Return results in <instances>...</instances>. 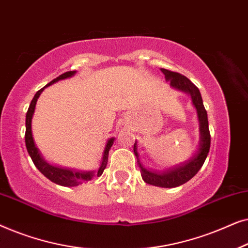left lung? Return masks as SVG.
<instances>
[{"instance_id": "8db88e82", "label": "left lung", "mask_w": 248, "mask_h": 248, "mask_svg": "<svg viewBox=\"0 0 248 248\" xmlns=\"http://www.w3.org/2000/svg\"><path fill=\"white\" fill-rule=\"evenodd\" d=\"M161 71L165 74L166 80L170 81L171 87L191 94L193 105H194L196 111H198V117L200 122V133H201L200 148L199 151L188 161L181 164L179 166H176L174 168L168 169V170L164 172H160V174L159 172L147 170V169L142 167L140 161L138 162L141 168L140 171L142 178H143V181L147 184L160 186V187H177V186L183 185L184 183L188 182L189 179L194 177L200 169H201L206 159V155L209 154L210 143H211V135H210L209 131L208 114H206L204 105H203V100L199 88L191 80H188L187 78L181 73L174 72V71L167 69H161ZM133 150L135 155L139 157L137 151V143H134Z\"/></svg>"}]
</instances>
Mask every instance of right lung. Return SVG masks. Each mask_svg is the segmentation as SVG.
Masks as SVG:
<instances>
[{
  "mask_svg": "<svg viewBox=\"0 0 248 248\" xmlns=\"http://www.w3.org/2000/svg\"><path fill=\"white\" fill-rule=\"evenodd\" d=\"M76 73V71H67V72L61 74L60 77H57L56 79H54L53 81H50L48 84H46V87L50 86V84L57 82L59 80H63L66 79V78L72 77L73 74ZM46 87L42 88V89L38 90L36 93L35 96H33L31 103H30V106L28 108V111H27L26 115V135H25V140H26V147L27 150H28V154L30 157H31L33 164L37 167V169L42 172L44 176H46L49 181H52L53 183H56V184L62 185V186H77L79 184H82L84 182L90 181L93 176V171H89V172H79V171H73L70 170V169H63V168H59L55 167V166L49 165L48 162H46L40 155L38 149L35 145V142H33L32 139V133H31V118L33 115V111H35V106L37 103V99L42 93V91L45 89ZM114 139H110L108 140L106 148H105L104 151V157H103V161H101V165L99 169L97 171V176H100L103 174V171L105 170L107 166V161H108V154H109V150L113 145Z\"/></svg>",
  "mask_w": 248,
  "mask_h": 248,
  "instance_id": "add662e5",
  "label": "right lung"
}]
</instances>
